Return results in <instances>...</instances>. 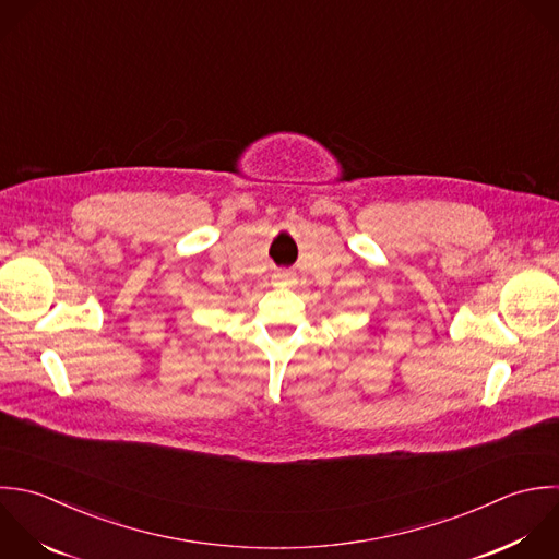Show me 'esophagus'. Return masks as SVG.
<instances>
[{
	"label": "esophagus",
	"instance_id": "34e87169",
	"mask_svg": "<svg viewBox=\"0 0 559 559\" xmlns=\"http://www.w3.org/2000/svg\"><path fill=\"white\" fill-rule=\"evenodd\" d=\"M276 278H278V281H285V278H287V274H285V272H281V274H276Z\"/></svg>",
	"mask_w": 559,
	"mask_h": 559
}]
</instances>
